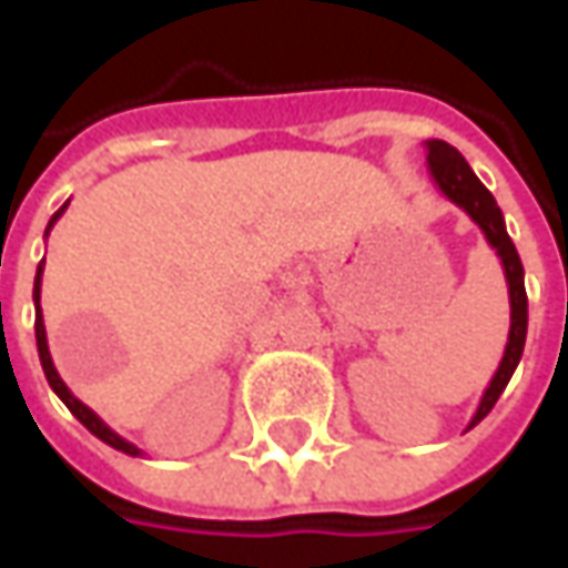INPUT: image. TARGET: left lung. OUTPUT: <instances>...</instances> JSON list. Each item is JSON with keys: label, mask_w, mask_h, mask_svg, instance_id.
Returning <instances> with one entry per match:
<instances>
[{"label": "left lung", "mask_w": 568, "mask_h": 568, "mask_svg": "<svg viewBox=\"0 0 568 568\" xmlns=\"http://www.w3.org/2000/svg\"><path fill=\"white\" fill-rule=\"evenodd\" d=\"M426 148V164H429V176L433 183L439 186V192L446 195L452 205H458L477 227L484 230L487 243H490L499 262H503V272H506V284H509V341H506V354L493 373L490 385L484 392V398L477 404V414L470 417V426H477L487 414L493 410L496 398L503 395V388L513 379L515 366L521 361V351H525V335H528V294H525V268H521V258L515 252V243L506 233V221H503V211L496 205V199L490 195V189L484 186L468 161L458 154V148H452L448 142L439 139H429L424 142Z\"/></svg>", "instance_id": "obj_1"}]
</instances>
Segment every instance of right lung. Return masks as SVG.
Segmentation results:
<instances>
[{
    "label": "right lung",
    "mask_w": 568,
    "mask_h": 568,
    "mask_svg": "<svg viewBox=\"0 0 568 568\" xmlns=\"http://www.w3.org/2000/svg\"><path fill=\"white\" fill-rule=\"evenodd\" d=\"M65 207H69V202H65V205L59 207L53 217H50V224H47V233H43V236H50V230H53L55 221L62 217V211H65ZM40 277H43V262L37 265V277H33V306H37L33 335H37V354H40V366H43V376H47V382H50V388H53L55 395L62 398V404H65V407H69V410L75 414L78 420L88 426V429H91V433H94L98 439H103L106 446H113L116 452H125V455L139 458V455H142V448L132 446L129 439H122L120 433H113V429L103 424L98 414H94V410L88 407V404L78 402L75 395L69 392V385H65V382L59 379V373H55V366H53V357H50V344H47V328H43V310H40Z\"/></svg>",
    "instance_id": "1"
}]
</instances>
